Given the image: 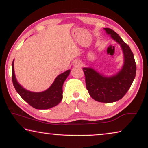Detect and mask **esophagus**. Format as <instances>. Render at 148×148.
I'll return each mask as SVG.
<instances>
[{
	"label": "esophagus",
	"instance_id": "obj_1",
	"mask_svg": "<svg viewBox=\"0 0 148 148\" xmlns=\"http://www.w3.org/2000/svg\"><path fill=\"white\" fill-rule=\"evenodd\" d=\"M82 64L80 61L78 60H76L74 62V66H77V67H79V66H81Z\"/></svg>",
	"mask_w": 148,
	"mask_h": 148
}]
</instances>
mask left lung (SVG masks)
Wrapping results in <instances>:
<instances>
[{"label":"left lung","mask_w":148,"mask_h":148,"mask_svg":"<svg viewBox=\"0 0 148 148\" xmlns=\"http://www.w3.org/2000/svg\"><path fill=\"white\" fill-rule=\"evenodd\" d=\"M103 29L122 48L123 55L122 67L116 74L110 76H104L90 67L84 68L83 71L90 96L98 102L112 103L122 99L128 91L135 78L136 64L129 46L113 30L108 28Z\"/></svg>","instance_id":"obj_1"}]
</instances>
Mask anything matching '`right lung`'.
<instances>
[{"mask_svg":"<svg viewBox=\"0 0 148 148\" xmlns=\"http://www.w3.org/2000/svg\"><path fill=\"white\" fill-rule=\"evenodd\" d=\"M70 70L59 74L55 79L52 85L40 92H33L26 90L18 82L15 76L14 60L12 64V80L15 90L24 100L34 108L38 110H46L56 106L62 99L63 84L69 76Z\"/></svg>","mask_w":148,"mask_h":148,"instance_id":"1","label":"right lung"}]
</instances>
